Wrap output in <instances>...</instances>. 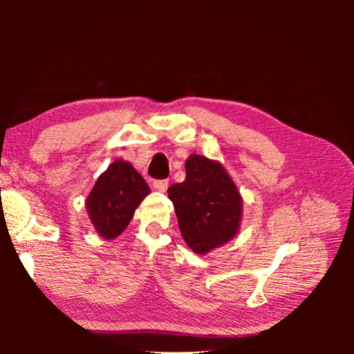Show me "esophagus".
Masks as SVG:
<instances>
[{
  "label": "esophagus",
  "instance_id": "34e87169",
  "mask_svg": "<svg viewBox=\"0 0 354 354\" xmlns=\"http://www.w3.org/2000/svg\"><path fill=\"white\" fill-rule=\"evenodd\" d=\"M153 187L159 192H165L169 189V181L167 179H156V181H153Z\"/></svg>",
  "mask_w": 354,
  "mask_h": 354
}]
</instances>
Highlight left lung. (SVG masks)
Returning a JSON list of instances; mask_svg holds the SVG:
<instances>
[{
    "label": "left lung",
    "instance_id": "1",
    "mask_svg": "<svg viewBox=\"0 0 354 354\" xmlns=\"http://www.w3.org/2000/svg\"><path fill=\"white\" fill-rule=\"evenodd\" d=\"M178 225L192 251L206 254L230 242L242 220V196L225 167L200 154L185 160L184 183L169 187Z\"/></svg>",
    "mask_w": 354,
    "mask_h": 354
}]
</instances>
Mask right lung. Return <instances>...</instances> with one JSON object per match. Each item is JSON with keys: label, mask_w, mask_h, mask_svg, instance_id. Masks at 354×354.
<instances>
[{"label": "right lung", "mask_w": 354, "mask_h": 354, "mask_svg": "<svg viewBox=\"0 0 354 354\" xmlns=\"http://www.w3.org/2000/svg\"><path fill=\"white\" fill-rule=\"evenodd\" d=\"M149 192L145 179L129 162L122 159L112 162L86 200L87 214L98 234L107 241L122 234Z\"/></svg>", "instance_id": "1"}]
</instances>
